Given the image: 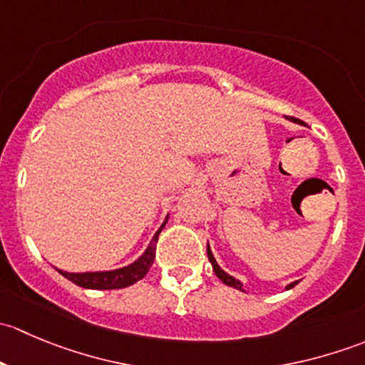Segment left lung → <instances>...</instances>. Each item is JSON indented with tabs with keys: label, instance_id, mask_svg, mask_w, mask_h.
<instances>
[{
	"label": "left lung",
	"instance_id": "left-lung-1",
	"mask_svg": "<svg viewBox=\"0 0 365 365\" xmlns=\"http://www.w3.org/2000/svg\"><path fill=\"white\" fill-rule=\"evenodd\" d=\"M293 121H297V120H293ZM206 254H208V259H210V263H212V267H213V272H215V275H217V277H219L220 281H222L224 284H226V286H231V288H235V289H240V292H244V284H242V282L238 281V279H235L233 275L226 274V272H224L222 268H220L219 264H217L215 257H213L212 251H210V245H206ZM297 282H298V281L292 282V284H288V286H286V289L293 288V286H295Z\"/></svg>",
	"mask_w": 365,
	"mask_h": 365
}]
</instances>
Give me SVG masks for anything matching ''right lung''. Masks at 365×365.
<instances>
[{
    "label": "right lung",
    "mask_w": 365,
    "mask_h": 365,
    "mask_svg": "<svg viewBox=\"0 0 365 365\" xmlns=\"http://www.w3.org/2000/svg\"><path fill=\"white\" fill-rule=\"evenodd\" d=\"M169 217V215H168ZM168 217L162 222V226L159 227L155 235H153L152 242L146 247V251L143 252V256L139 259H135L134 263L128 264V267L123 268H116V270H109V272H84V274H72V272H63V270H56L60 272L63 277H67L68 281H72L73 284L81 286V288H88V289H120V288H127V286L134 284V282L141 281L146 274H148L150 267L153 264V259H155V249H157V240H159V235L162 231V227L165 226L168 222Z\"/></svg>",
    "instance_id": "obj_1"
}]
</instances>
